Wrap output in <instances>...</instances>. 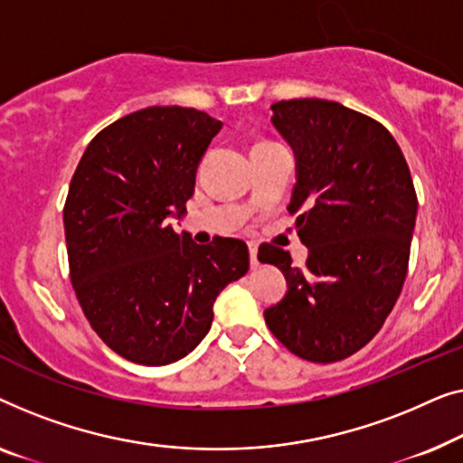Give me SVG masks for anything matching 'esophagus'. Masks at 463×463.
<instances>
[{"instance_id": "obj_1", "label": "esophagus", "mask_w": 463, "mask_h": 463, "mask_svg": "<svg viewBox=\"0 0 463 463\" xmlns=\"http://www.w3.org/2000/svg\"><path fill=\"white\" fill-rule=\"evenodd\" d=\"M250 262H251V269H258L260 262H258V245L253 243V241H250Z\"/></svg>"}]
</instances>
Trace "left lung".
Segmentation results:
<instances>
[{
    "label": "left lung",
    "mask_w": 463,
    "mask_h": 463,
    "mask_svg": "<svg viewBox=\"0 0 463 463\" xmlns=\"http://www.w3.org/2000/svg\"><path fill=\"white\" fill-rule=\"evenodd\" d=\"M272 126L296 155L288 205L304 269L279 247L258 260L288 279V294L264 310L285 348L312 363L346 359L371 342L394 308L407 277L418 197L392 134L334 100L272 104Z\"/></svg>",
    "instance_id": "left-lung-1"
}]
</instances>
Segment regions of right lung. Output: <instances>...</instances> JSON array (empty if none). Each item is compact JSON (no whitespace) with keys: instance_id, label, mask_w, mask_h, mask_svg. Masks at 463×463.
<instances>
[{"instance_id":"add662e5","label":"right lung","mask_w":463,"mask_h":463,"mask_svg":"<svg viewBox=\"0 0 463 463\" xmlns=\"http://www.w3.org/2000/svg\"><path fill=\"white\" fill-rule=\"evenodd\" d=\"M220 128L197 109L136 110L96 134L71 180V283L100 340L132 363L159 367L197 348L220 291L250 270L243 241L197 245L169 224Z\"/></svg>"}]
</instances>
